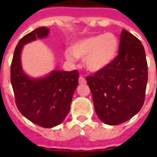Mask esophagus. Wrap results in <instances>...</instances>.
Wrapping results in <instances>:
<instances>
[{
	"mask_svg": "<svg viewBox=\"0 0 157 157\" xmlns=\"http://www.w3.org/2000/svg\"><path fill=\"white\" fill-rule=\"evenodd\" d=\"M86 79L84 78L83 76H80L79 77V84H81V85H83V84H86Z\"/></svg>",
	"mask_w": 157,
	"mask_h": 157,
	"instance_id": "obj_1",
	"label": "esophagus"
}]
</instances>
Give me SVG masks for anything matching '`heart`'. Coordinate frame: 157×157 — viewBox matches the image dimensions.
Masks as SVG:
<instances>
[{"label": "heart", "mask_w": 157, "mask_h": 157, "mask_svg": "<svg viewBox=\"0 0 157 157\" xmlns=\"http://www.w3.org/2000/svg\"><path fill=\"white\" fill-rule=\"evenodd\" d=\"M119 50V42L112 33L94 35L76 40L70 50L64 52L65 59L75 63L76 59H85L89 71H99L112 63Z\"/></svg>", "instance_id": "1"}]
</instances>
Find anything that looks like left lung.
<instances>
[{"mask_svg":"<svg viewBox=\"0 0 157 157\" xmlns=\"http://www.w3.org/2000/svg\"><path fill=\"white\" fill-rule=\"evenodd\" d=\"M147 79L144 45L123 29L116 59L103 70L86 77L98 118L105 124L116 125L135 116L144 105Z\"/></svg>","mask_w":157,"mask_h":157,"instance_id":"left-lung-1","label":"left lung"}]
</instances>
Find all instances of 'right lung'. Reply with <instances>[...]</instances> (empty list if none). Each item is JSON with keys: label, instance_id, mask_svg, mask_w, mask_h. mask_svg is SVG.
Returning a JSON list of instances; mask_svg holds the SVG:
<instances>
[{"label": "right lung", "instance_id": "obj_1", "mask_svg": "<svg viewBox=\"0 0 157 157\" xmlns=\"http://www.w3.org/2000/svg\"><path fill=\"white\" fill-rule=\"evenodd\" d=\"M49 33V28L41 27L24 36L14 50L10 67L11 85L18 111L30 121L43 128L59 125L66 118L79 78L76 70H54L40 78L30 77L24 72L21 64L23 45L45 38Z\"/></svg>", "mask_w": 157, "mask_h": 157}]
</instances>
